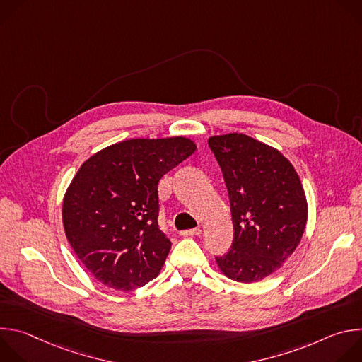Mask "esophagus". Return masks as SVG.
Instances as JSON below:
<instances>
[{"label": "esophagus", "mask_w": 362, "mask_h": 362, "mask_svg": "<svg viewBox=\"0 0 362 362\" xmlns=\"http://www.w3.org/2000/svg\"><path fill=\"white\" fill-rule=\"evenodd\" d=\"M202 233V229H189V230H183L180 232L182 236H199Z\"/></svg>", "instance_id": "1"}]
</instances>
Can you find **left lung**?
Masks as SVG:
<instances>
[{
  "label": "left lung",
  "mask_w": 362,
  "mask_h": 362,
  "mask_svg": "<svg viewBox=\"0 0 362 362\" xmlns=\"http://www.w3.org/2000/svg\"><path fill=\"white\" fill-rule=\"evenodd\" d=\"M208 143L223 173L235 229L218 268L236 282L262 281L302 239L308 202L300 179L278 148L243 133L211 136Z\"/></svg>",
  "instance_id": "obj_1"
}]
</instances>
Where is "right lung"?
Listing matches in <instances>:
<instances>
[{"mask_svg":"<svg viewBox=\"0 0 362 362\" xmlns=\"http://www.w3.org/2000/svg\"><path fill=\"white\" fill-rule=\"evenodd\" d=\"M196 150L193 140L129 139L80 166L63 199L66 236L87 271L117 291L156 278L172 243L159 229L158 185Z\"/></svg>","mask_w":362,"mask_h":362,"instance_id":"1","label":"right lung"}]
</instances>
